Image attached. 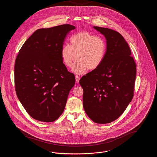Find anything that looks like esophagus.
I'll return each mask as SVG.
<instances>
[{
  "mask_svg": "<svg viewBox=\"0 0 157 157\" xmlns=\"http://www.w3.org/2000/svg\"><path fill=\"white\" fill-rule=\"evenodd\" d=\"M75 80H76V82H77V83H78V82H79L80 77H79L78 75H76V76H75Z\"/></svg>",
  "mask_w": 157,
  "mask_h": 157,
  "instance_id": "obj_1",
  "label": "esophagus"
}]
</instances>
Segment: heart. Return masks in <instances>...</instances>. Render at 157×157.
<instances>
[{
    "label": "heart",
    "mask_w": 157,
    "mask_h": 157,
    "mask_svg": "<svg viewBox=\"0 0 157 157\" xmlns=\"http://www.w3.org/2000/svg\"><path fill=\"white\" fill-rule=\"evenodd\" d=\"M105 39L88 31H81L72 35L70 45H64L61 50V57L64 65L71 67L77 62L72 71L77 74H83L88 69L95 70L102 64L106 54Z\"/></svg>",
    "instance_id": "b5f03b06"
}]
</instances>
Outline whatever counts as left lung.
I'll return each mask as SVG.
<instances>
[{"mask_svg":"<svg viewBox=\"0 0 157 157\" xmlns=\"http://www.w3.org/2000/svg\"><path fill=\"white\" fill-rule=\"evenodd\" d=\"M106 39V54L97 69L80 80L83 108L95 123L117 120L131 101L134 91L136 64L124 37L111 29L94 26Z\"/></svg>","mask_w":157,"mask_h":157,"instance_id":"8db88e82","label":"left lung"}]
</instances>
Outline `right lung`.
Listing matches in <instances>:
<instances>
[{
	"label": "right lung",
	"instance_id": "obj_1",
	"mask_svg": "<svg viewBox=\"0 0 157 157\" xmlns=\"http://www.w3.org/2000/svg\"><path fill=\"white\" fill-rule=\"evenodd\" d=\"M73 25L65 24L36 30L16 57L14 82L17 96L34 119L52 122L63 112L75 83L63 63L61 50Z\"/></svg>",
	"mask_w": 157,
	"mask_h": 157
}]
</instances>
